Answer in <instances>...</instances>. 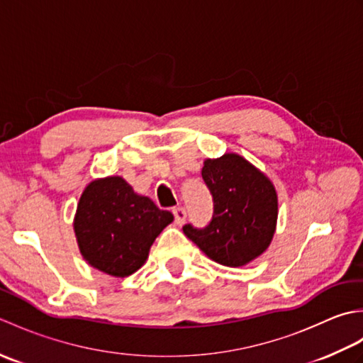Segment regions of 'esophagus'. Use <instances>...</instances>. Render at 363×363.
Here are the masks:
<instances>
[{"mask_svg": "<svg viewBox=\"0 0 363 363\" xmlns=\"http://www.w3.org/2000/svg\"><path fill=\"white\" fill-rule=\"evenodd\" d=\"M173 215H174V221L177 223V225H182V223L187 218V211L184 209V207H174Z\"/></svg>", "mask_w": 363, "mask_h": 363, "instance_id": "1", "label": "esophagus"}]
</instances>
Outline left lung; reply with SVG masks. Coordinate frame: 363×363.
I'll list each match as a JSON object with an SVG mask.
<instances>
[{
	"label": "left lung",
	"instance_id": "left-lung-1",
	"mask_svg": "<svg viewBox=\"0 0 363 363\" xmlns=\"http://www.w3.org/2000/svg\"><path fill=\"white\" fill-rule=\"evenodd\" d=\"M203 179L213 201L204 228H182L206 256L226 267H242L264 252L277 220V195L268 177L237 154L207 159Z\"/></svg>",
	"mask_w": 363,
	"mask_h": 363
}]
</instances>
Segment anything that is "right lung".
<instances>
[{"label":"right lung","instance_id":"obj_1","mask_svg":"<svg viewBox=\"0 0 363 363\" xmlns=\"http://www.w3.org/2000/svg\"><path fill=\"white\" fill-rule=\"evenodd\" d=\"M173 213L137 195L120 176L90 182L79 199L74 233L81 254L99 272L126 277L140 268Z\"/></svg>","mask_w":363,"mask_h":363}]
</instances>
